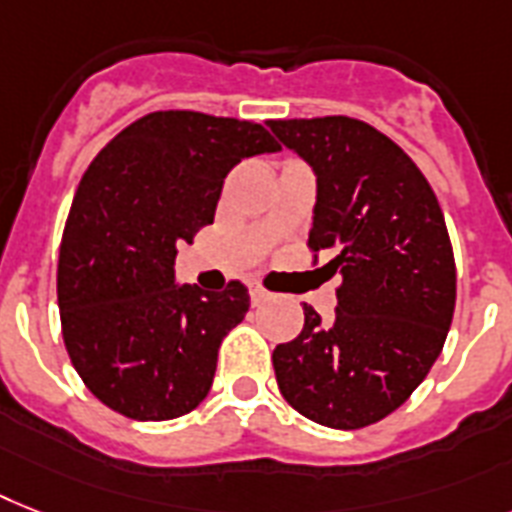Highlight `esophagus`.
<instances>
[{
	"label": "esophagus",
	"mask_w": 512,
	"mask_h": 512,
	"mask_svg": "<svg viewBox=\"0 0 512 512\" xmlns=\"http://www.w3.org/2000/svg\"><path fill=\"white\" fill-rule=\"evenodd\" d=\"M249 297H252V305H263V302L270 297V294L265 292V289L260 284H252V286H249Z\"/></svg>",
	"instance_id": "34e87169"
}]
</instances>
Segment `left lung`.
<instances>
[{
    "mask_svg": "<svg viewBox=\"0 0 512 512\" xmlns=\"http://www.w3.org/2000/svg\"><path fill=\"white\" fill-rule=\"evenodd\" d=\"M268 126L318 178L307 244L342 276L334 318L305 305L297 339L273 350L278 389L310 421L363 429L418 389L450 331L458 276L442 207L418 165L363 120Z\"/></svg>",
    "mask_w": 512,
    "mask_h": 512,
    "instance_id": "1",
    "label": "left lung"
}]
</instances>
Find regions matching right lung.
<instances>
[{"mask_svg":"<svg viewBox=\"0 0 512 512\" xmlns=\"http://www.w3.org/2000/svg\"><path fill=\"white\" fill-rule=\"evenodd\" d=\"M278 149L260 123L160 110L91 160L62 231L57 305L70 363L110 410L170 421L207 397L249 294L176 284L178 244L213 223L228 170Z\"/></svg>","mask_w":512,"mask_h":512,"instance_id":"add662e5","label":"right lung"}]
</instances>
